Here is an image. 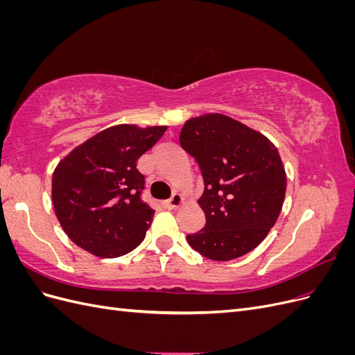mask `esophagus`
I'll return each instance as SVG.
<instances>
[{
    "label": "esophagus",
    "instance_id": "1",
    "mask_svg": "<svg viewBox=\"0 0 355 355\" xmlns=\"http://www.w3.org/2000/svg\"><path fill=\"white\" fill-rule=\"evenodd\" d=\"M182 202H184V196H180V194H178V192H176V194H173V197L166 201V206H167V209L171 210V209L179 207Z\"/></svg>",
    "mask_w": 355,
    "mask_h": 355
}]
</instances>
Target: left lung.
I'll return each instance as SVG.
<instances>
[{
    "label": "left lung",
    "mask_w": 355,
    "mask_h": 355,
    "mask_svg": "<svg viewBox=\"0 0 355 355\" xmlns=\"http://www.w3.org/2000/svg\"><path fill=\"white\" fill-rule=\"evenodd\" d=\"M179 141L204 179L198 204L206 227L187 235L189 245L222 262L252 252L275 225L286 197V170L277 148L223 114L189 118Z\"/></svg>",
    "instance_id": "obj_1"
}]
</instances>
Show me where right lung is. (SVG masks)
<instances>
[{
	"mask_svg": "<svg viewBox=\"0 0 355 355\" xmlns=\"http://www.w3.org/2000/svg\"><path fill=\"white\" fill-rule=\"evenodd\" d=\"M166 130V125H112L60 159L51 179L53 207L81 249L118 257L144 241L155 210L141 197L145 176L136 166Z\"/></svg>",
	"mask_w": 355,
	"mask_h": 355,
	"instance_id": "add662e5",
	"label": "right lung"
}]
</instances>
